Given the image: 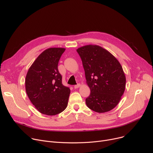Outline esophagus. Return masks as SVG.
<instances>
[{
	"label": "esophagus",
	"mask_w": 153,
	"mask_h": 153,
	"mask_svg": "<svg viewBox=\"0 0 153 153\" xmlns=\"http://www.w3.org/2000/svg\"><path fill=\"white\" fill-rule=\"evenodd\" d=\"M80 85H80V84H77V85H75L74 86V89H77V88H79L80 87Z\"/></svg>",
	"instance_id": "34e87169"
}]
</instances>
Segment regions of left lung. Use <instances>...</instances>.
<instances>
[{"label":"left lung","mask_w":153,"mask_h":153,"mask_svg":"<svg viewBox=\"0 0 153 153\" xmlns=\"http://www.w3.org/2000/svg\"><path fill=\"white\" fill-rule=\"evenodd\" d=\"M91 89L85 99L92 110L104 113L114 108L123 95L126 77L118 61L107 50L97 45H86L77 50Z\"/></svg>","instance_id":"obj_1"}]
</instances>
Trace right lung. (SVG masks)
Segmentation results:
<instances>
[{"mask_svg":"<svg viewBox=\"0 0 153 153\" xmlns=\"http://www.w3.org/2000/svg\"><path fill=\"white\" fill-rule=\"evenodd\" d=\"M62 48H51L40 54L28 69L25 79L28 97L44 115H55L66 109L70 89L62 84L58 69Z\"/></svg>","mask_w":153,"mask_h":153,"instance_id":"1","label":"right lung"}]
</instances>
